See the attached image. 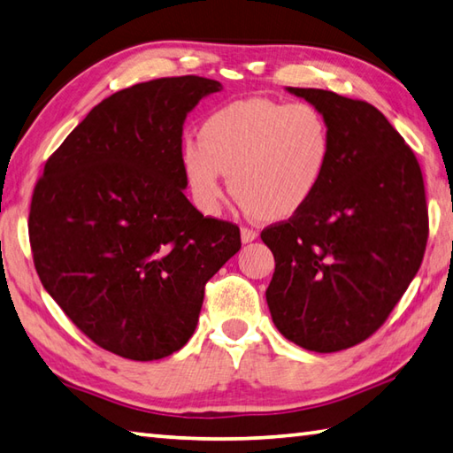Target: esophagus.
Returning <instances> with one entry per match:
<instances>
[{
	"mask_svg": "<svg viewBox=\"0 0 453 453\" xmlns=\"http://www.w3.org/2000/svg\"><path fill=\"white\" fill-rule=\"evenodd\" d=\"M253 239H257V232H255V229L243 226V227H242V242H243V243H251Z\"/></svg>",
	"mask_w": 453,
	"mask_h": 453,
	"instance_id": "esophagus-1",
	"label": "esophagus"
}]
</instances>
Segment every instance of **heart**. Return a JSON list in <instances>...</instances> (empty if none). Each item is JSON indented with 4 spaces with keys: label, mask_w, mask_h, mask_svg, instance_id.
Masks as SVG:
<instances>
[{
    "label": "heart",
    "mask_w": 453,
    "mask_h": 453,
    "mask_svg": "<svg viewBox=\"0 0 453 453\" xmlns=\"http://www.w3.org/2000/svg\"><path fill=\"white\" fill-rule=\"evenodd\" d=\"M326 115L312 104L251 97L206 118L198 143L186 141L180 165L196 208L214 216L229 190L247 214L277 221L314 198L332 158Z\"/></svg>",
    "instance_id": "heart-1"
}]
</instances>
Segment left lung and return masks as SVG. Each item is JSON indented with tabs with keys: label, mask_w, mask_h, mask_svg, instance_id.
I'll return each instance as SVG.
<instances>
[{
	"label": "left lung",
	"mask_w": 453,
	"mask_h": 453,
	"mask_svg": "<svg viewBox=\"0 0 453 453\" xmlns=\"http://www.w3.org/2000/svg\"><path fill=\"white\" fill-rule=\"evenodd\" d=\"M332 127L320 188L261 239L274 255L273 322L310 351L353 348L385 324L418 273L428 242L420 165L375 105L318 88H288Z\"/></svg>",
	"instance_id": "1"
}]
</instances>
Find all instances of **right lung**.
Masks as SVG:
<instances>
[{
  "label": "right lung",
  "mask_w": 453,
  "mask_h": 453,
  "mask_svg": "<svg viewBox=\"0 0 453 453\" xmlns=\"http://www.w3.org/2000/svg\"><path fill=\"white\" fill-rule=\"evenodd\" d=\"M216 80L173 76L105 97L49 157L29 243L42 287L96 345L133 361L190 340L203 288L242 247L184 196L182 126Z\"/></svg>",
  "instance_id": "right-lung-1"
}]
</instances>
